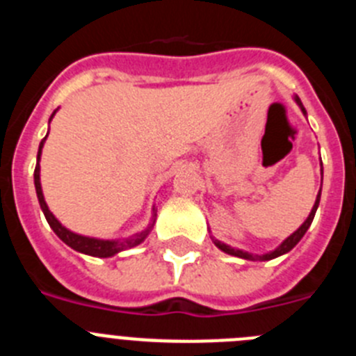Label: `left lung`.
Instances as JSON below:
<instances>
[{
    "label": "left lung",
    "mask_w": 356,
    "mask_h": 356,
    "mask_svg": "<svg viewBox=\"0 0 356 356\" xmlns=\"http://www.w3.org/2000/svg\"><path fill=\"white\" fill-rule=\"evenodd\" d=\"M294 99H296V103H298V105L301 106V110H303V114H307V110H305V106H303V103H301L300 97L296 96ZM319 200H321V193L317 194V200H316V203H314L312 212H310V216L307 217V221H305L303 225L300 226V228L296 229V232L291 235V237L285 238V241L282 242V244H280V246L276 248L275 251H271V253H266V254H251V253H248V251L235 250V248L226 246V244H222V242H219V241H213V242H216V246L219 248V250H221V251H225V253H228V254H234V257H241V259H246V260H260V262H264V260H273V259H276V257H280V254L289 253V251H291L292 248H294L296 244H298V242L301 241V238H303V235L307 234V229L310 228V225H312L314 216H316V210H317V207H319Z\"/></svg>",
    "instance_id": "8db88e82"
}]
</instances>
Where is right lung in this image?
Here are the masks:
<instances>
[{"mask_svg":"<svg viewBox=\"0 0 356 356\" xmlns=\"http://www.w3.org/2000/svg\"><path fill=\"white\" fill-rule=\"evenodd\" d=\"M56 112V110H55ZM55 112L51 114V118H49V121L53 119V115H55ZM48 137V135H46ZM46 137H44L42 140H40V146H39V153H37V165H35V172H33V181H35V191H37V197H39V203H40V209H42L44 216H46V221L49 222V226L53 228V232H55L56 235H58V238H62V241L67 244V246H71L72 250L80 251V253H85V254H90V257H99V259H106V257H112V254L119 253V251L122 250H130V248L137 246V244H140V242L144 241V238L147 237V234H149V228H146L144 232H140V234H137L135 237L131 238H124V241H102V238H92V237H83V235H78V234H72L71 229H67L65 226H62L60 222H58V219H56L55 216H53L51 212H49L48 205H46V201H44V194H42V187H40V165H39V160H40V153H42V146H44V140H46Z\"/></svg>","mask_w":356,"mask_h":356,"instance_id":"right-lung-1","label":"right lung"}]
</instances>
